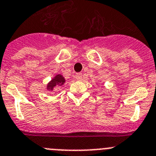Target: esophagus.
I'll use <instances>...</instances> for the list:
<instances>
[{
    "mask_svg": "<svg viewBox=\"0 0 156 156\" xmlns=\"http://www.w3.org/2000/svg\"><path fill=\"white\" fill-rule=\"evenodd\" d=\"M81 78H82V74L81 73H77L76 75H75V78L77 80H81Z\"/></svg>",
    "mask_w": 156,
    "mask_h": 156,
    "instance_id": "1",
    "label": "esophagus"
}]
</instances>
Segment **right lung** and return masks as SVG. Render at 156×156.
<instances>
[{
    "label": "right lung",
    "instance_id": "add662e5",
    "mask_svg": "<svg viewBox=\"0 0 156 156\" xmlns=\"http://www.w3.org/2000/svg\"><path fill=\"white\" fill-rule=\"evenodd\" d=\"M65 82V79H64V77L61 75H57L54 77L52 81H50V83L47 85V89L48 90H53L54 87L56 86H61V85H64V83Z\"/></svg>",
    "mask_w": 156,
    "mask_h": 156
}]
</instances>
